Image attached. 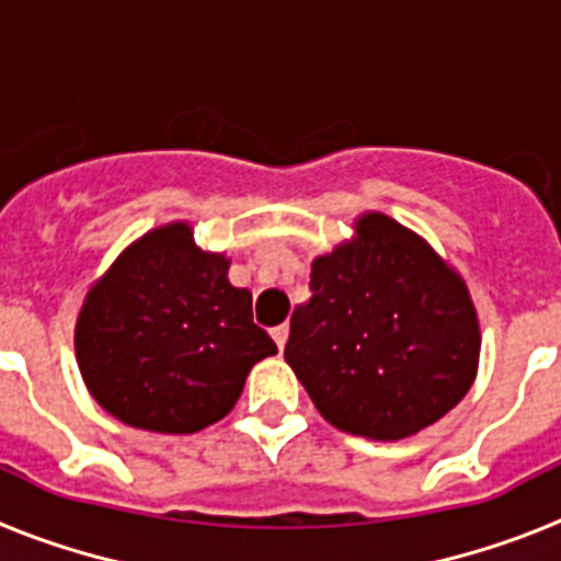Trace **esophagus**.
<instances>
[{"label":"esophagus","mask_w":561,"mask_h":561,"mask_svg":"<svg viewBox=\"0 0 561 561\" xmlns=\"http://www.w3.org/2000/svg\"><path fill=\"white\" fill-rule=\"evenodd\" d=\"M272 340L277 342V348H284L286 340H289V325H286V323L275 325V329H272Z\"/></svg>","instance_id":"1"}]
</instances>
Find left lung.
<instances>
[{"instance_id":"1","label":"left lung","mask_w":561,"mask_h":561,"mask_svg":"<svg viewBox=\"0 0 561 561\" xmlns=\"http://www.w3.org/2000/svg\"><path fill=\"white\" fill-rule=\"evenodd\" d=\"M286 362L329 424L370 440L421 433L469 393L480 323L469 286L433 247L379 210L311 264Z\"/></svg>"}]
</instances>
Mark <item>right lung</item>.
Wrapping results in <instances>:
<instances>
[{"mask_svg": "<svg viewBox=\"0 0 561 561\" xmlns=\"http://www.w3.org/2000/svg\"><path fill=\"white\" fill-rule=\"evenodd\" d=\"M227 272L225 252L202 250L187 221H168L89 286L76 359L106 413L148 433L187 435L236 408L252 365L277 345L252 323V291Z\"/></svg>", "mask_w": 561, "mask_h": 561, "instance_id": "1", "label": "right lung"}]
</instances>
